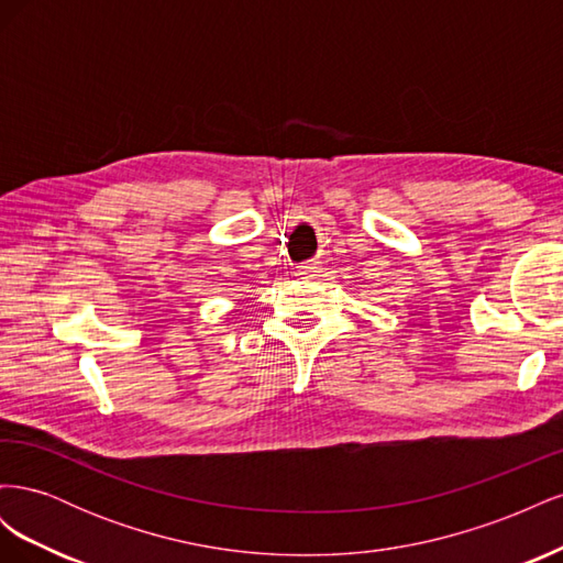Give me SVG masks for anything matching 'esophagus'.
<instances>
[{"instance_id":"1","label":"esophagus","mask_w":563,"mask_h":563,"mask_svg":"<svg viewBox=\"0 0 563 563\" xmlns=\"http://www.w3.org/2000/svg\"><path fill=\"white\" fill-rule=\"evenodd\" d=\"M298 277L300 279H319V277H323V267L319 263H305L298 267Z\"/></svg>"}]
</instances>
